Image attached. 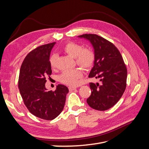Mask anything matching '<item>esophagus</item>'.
<instances>
[{
    "label": "esophagus",
    "instance_id": "34e87169",
    "mask_svg": "<svg viewBox=\"0 0 149 149\" xmlns=\"http://www.w3.org/2000/svg\"><path fill=\"white\" fill-rule=\"evenodd\" d=\"M68 89L70 91H73V90L76 89V87H74V86H70L68 87Z\"/></svg>",
    "mask_w": 149,
    "mask_h": 149
}]
</instances>
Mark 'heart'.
<instances>
[{"mask_svg": "<svg viewBox=\"0 0 149 149\" xmlns=\"http://www.w3.org/2000/svg\"><path fill=\"white\" fill-rule=\"evenodd\" d=\"M63 51L69 56L74 58L76 63L84 69L91 68L94 62L95 56L92 49L84 48L82 45L74 42H69L63 48ZM56 56L53 55L49 59L52 68L56 66ZM83 76V72L79 68L65 70L60 76V80L63 83L70 86L76 85L78 80Z\"/></svg>", "mask_w": 149, "mask_h": 149, "instance_id": "1", "label": "heart"}]
</instances>
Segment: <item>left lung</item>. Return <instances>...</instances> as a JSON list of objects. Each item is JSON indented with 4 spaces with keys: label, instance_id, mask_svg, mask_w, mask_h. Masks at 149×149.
I'll return each instance as SVG.
<instances>
[{
    "label": "left lung",
    "instance_id": "left-lung-1",
    "mask_svg": "<svg viewBox=\"0 0 149 149\" xmlns=\"http://www.w3.org/2000/svg\"><path fill=\"white\" fill-rule=\"evenodd\" d=\"M90 42L94 49V66L89 78H96L101 84L89 83L91 94L87 103L93 109L106 111L119 101L126 88L127 71L118 49L114 45L95 34L78 36Z\"/></svg>",
    "mask_w": 149,
    "mask_h": 149
}]
</instances>
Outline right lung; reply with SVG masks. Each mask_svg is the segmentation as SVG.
Wrapping results in <instances>:
<instances>
[{
	"label": "right lung",
	"mask_w": 149,
	"mask_h": 149,
	"mask_svg": "<svg viewBox=\"0 0 149 149\" xmlns=\"http://www.w3.org/2000/svg\"><path fill=\"white\" fill-rule=\"evenodd\" d=\"M55 43L40 46L30 52L22 63L19 88L28 110L37 118L53 120L64 108L69 92L65 85L58 84L55 91L45 87L46 77L52 74L49 55Z\"/></svg>",
	"instance_id": "obj_1"
}]
</instances>
